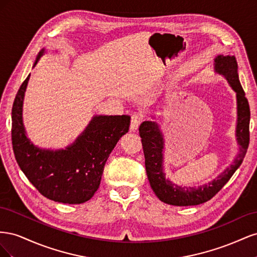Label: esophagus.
<instances>
[{"label":"esophagus","instance_id":"obj_1","mask_svg":"<svg viewBox=\"0 0 257 257\" xmlns=\"http://www.w3.org/2000/svg\"><path fill=\"white\" fill-rule=\"evenodd\" d=\"M143 119H144V115L142 113H134L133 115H132L131 130L132 131H136L138 128V126L141 125Z\"/></svg>","mask_w":257,"mask_h":257}]
</instances>
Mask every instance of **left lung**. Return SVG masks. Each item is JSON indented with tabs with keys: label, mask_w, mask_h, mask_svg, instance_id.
Masks as SVG:
<instances>
[{
	"label": "left lung",
	"mask_w": 257,
	"mask_h": 257,
	"mask_svg": "<svg viewBox=\"0 0 257 257\" xmlns=\"http://www.w3.org/2000/svg\"><path fill=\"white\" fill-rule=\"evenodd\" d=\"M214 69L227 79L230 87L237 93L238 120L236 136L240 145V152L234 164L208 184L198 188H182L170 182L163 173V148L164 142L158 124L145 121L139 126V136L142 138L145 154V165L148 179L153 192L163 203L173 206H195L211 199L223 186L228 182L242 163L250 143V106L245 93L238 78V65L232 56H217L214 60Z\"/></svg>",
	"instance_id": "8db88e82"
}]
</instances>
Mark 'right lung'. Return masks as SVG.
Instances as JSON below:
<instances>
[{
  "label": "right lung",
  "mask_w": 257,
  "mask_h": 257,
  "mask_svg": "<svg viewBox=\"0 0 257 257\" xmlns=\"http://www.w3.org/2000/svg\"><path fill=\"white\" fill-rule=\"evenodd\" d=\"M29 78L30 75L20 85L13 104L15 158L23 174L43 196L58 203L82 204L97 191L105 163L119 139L128 132L131 116L96 115L65 150L38 149L27 138L22 123V103Z\"/></svg>",
  "instance_id": "obj_1"
}]
</instances>
